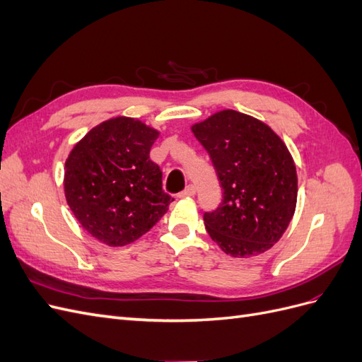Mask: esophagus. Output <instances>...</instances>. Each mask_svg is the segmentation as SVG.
<instances>
[{"label":"esophagus","mask_w":362,"mask_h":362,"mask_svg":"<svg viewBox=\"0 0 362 362\" xmlns=\"http://www.w3.org/2000/svg\"><path fill=\"white\" fill-rule=\"evenodd\" d=\"M194 193L196 190L193 185H187V187H185L181 193H178V198H190V196H194Z\"/></svg>","instance_id":"34e87169"}]
</instances>
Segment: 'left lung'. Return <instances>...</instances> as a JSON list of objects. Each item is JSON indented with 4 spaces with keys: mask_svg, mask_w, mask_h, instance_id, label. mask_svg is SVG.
<instances>
[{
    "mask_svg": "<svg viewBox=\"0 0 362 362\" xmlns=\"http://www.w3.org/2000/svg\"><path fill=\"white\" fill-rule=\"evenodd\" d=\"M206 149L223 199L204 214L206 233L225 254L247 258L269 250L286 233L298 201L290 151L269 125L222 110L192 125Z\"/></svg>",
    "mask_w": 362,
    "mask_h": 362,
    "instance_id": "obj_1",
    "label": "left lung"
}]
</instances>
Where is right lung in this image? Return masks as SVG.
<instances>
[{"instance_id":"1","label":"right lung","mask_w":362,"mask_h":362,"mask_svg":"<svg viewBox=\"0 0 362 362\" xmlns=\"http://www.w3.org/2000/svg\"><path fill=\"white\" fill-rule=\"evenodd\" d=\"M160 131L117 116L96 125L64 163V196L76 221L108 246L136 242L166 214L161 170L149 158Z\"/></svg>"}]
</instances>
